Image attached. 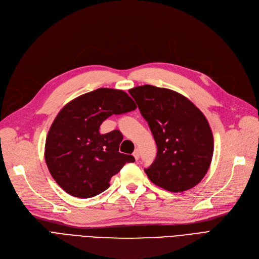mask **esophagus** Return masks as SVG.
Returning a JSON list of instances; mask_svg holds the SVG:
<instances>
[{
    "label": "esophagus",
    "instance_id": "34e87169",
    "mask_svg": "<svg viewBox=\"0 0 259 259\" xmlns=\"http://www.w3.org/2000/svg\"><path fill=\"white\" fill-rule=\"evenodd\" d=\"M133 156H134V159H136V160H139V157H140V151H139V149H136V150H134V152H133Z\"/></svg>",
    "mask_w": 259,
    "mask_h": 259
}]
</instances>
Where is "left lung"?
Segmentation results:
<instances>
[{
	"label": "left lung",
	"mask_w": 259,
	"mask_h": 259,
	"mask_svg": "<svg viewBox=\"0 0 259 259\" xmlns=\"http://www.w3.org/2000/svg\"><path fill=\"white\" fill-rule=\"evenodd\" d=\"M148 122L157 152L145 169L150 181L172 193L195 187L206 175L213 138L204 114L182 94L150 84L129 90Z\"/></svg>",
	"instance_id": "8db88e82"
}]
</instances>
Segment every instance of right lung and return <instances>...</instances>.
Returning <instances> with one entry per match:
<instances>
[{"label": "right lung", "mask_w": 259, "mask_h": 259, "mask_svg": "<svg viewBox=\"0 0 259 259\" xmlns=\"http://www.w3.org/2000/svg\"><path fill=\"white\" fill-rule=\"evenodd\" d=\"M137 109L121 90L100 88L66 104L54 119L46 141L44 157L57 184L69 195L92 198L110 186V180L132 155L118 151V130L100 133L103 121L113 114Z\"/></svg>", "instance_id": "obj_1"}]
</instances>
